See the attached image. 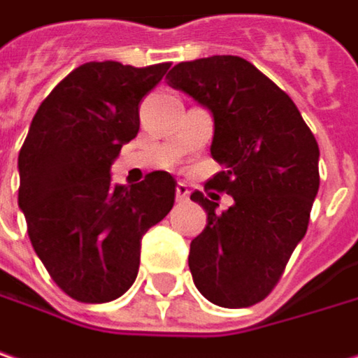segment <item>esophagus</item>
Returning <instances> with one entry per match:
<instances>
[{
  "mask_svg": "<svg viewBox=\"0 0 358 358\" xmlns=\"http://www.w3.org/2000/svg\"><path fill=\"white\" fill-rule=\"evenodd\" d=\"M188 196H190L188 186H186V184H178V186H176V200H178V202H186Z\"/></svg>",
  "mask_w": 358,
  "mask_h": 358,
  "instance_id": "1",
  "label": "esophagus"
}]
</instances>
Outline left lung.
<instances>
[{"label": "left lung", "mask_w": 358, "mask_h": 358, "mask_svg": "<svg viewBox=\"0 0 358 358\" xmlns=\"http://www.w3.org/2000/svg\"><path fill=\"white\" fill-rule=\"evenodd\" d=\"M166 80L213 115L210 156L222 172L206 186L233 196L222 213L215 199L190 196L206 210L188 255L194 285L222 308L257 304L304 239L320 186L318 143L294 101L245 58L180 62Z\"/></svg>", "instance_id": "1"}]
</instances>
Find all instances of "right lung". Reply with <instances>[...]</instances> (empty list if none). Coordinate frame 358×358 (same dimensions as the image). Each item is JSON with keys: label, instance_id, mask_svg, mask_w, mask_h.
Instances as JSON below:
<instances>
[{"label": "right lung", "instance_id": "right-lung-1", "mask_svg": "<svg viewBox=\"0 0 358 358\" xmlns=\"http://www.w3.org/2000/svg\"><path fill=\"white\" fill-rule=\"evenodd\" d=\"M170 69L87 62L42 101L17 156V204L34 251L71 298L103 304L136 282L141 237L174 206L176 182L152 172L111 182V164L139 131V103Z\"/></svg>", "mask_w": 358, "mask_h": 358}]
</instances>
